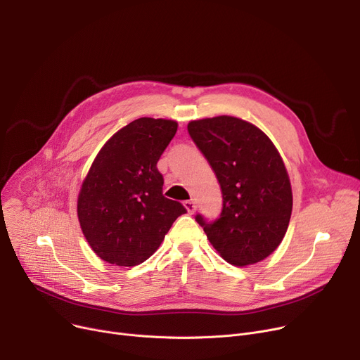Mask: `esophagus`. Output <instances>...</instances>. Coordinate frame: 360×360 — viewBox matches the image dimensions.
Returning a JSON list of instances; mask_svg holds the SVG:
<instances>
[{
  "label": "esophagus",
  "mask_w": 360,
  "mask_h": 360,
  "mask_svg": "<svg viewBox=\"0 0 360 360\" xmlns=\"http://www.w3.org/2000/svg\"><path fill=\"white\" fill-rule=\"evenodd\" d=\"M184 207L186 209V212L190 213V214H193L194 212H195V209H197V205H195V202L193 201V200H188V201H184Z\"/></svg>",
  "instance_id": "34e87169"
}]
</instances>
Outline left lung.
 <instances>
[{
    "mask_svg": "<svg viewBox=\"0 0 360 360\" xmlns=\"http://www.w3.org/2000/svg\"><path fill=\"white\" fill-rule=\"evenodd\" d=\"M188 132L219 181L223 209L213 223L198 214L213 248L236 267L273 254L292 214L288 169L266 132L236 117L188 122Z\"/></svg>",
    "mask_w": 360,
    "mask_h": 360,
    "instance_id": "left-lung-1",
    "label": "left lung"
}]
</instances>
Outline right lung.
<instances>
[{"label": "right lung", "mask_w": 360, "mask_h": 360, "mask_svg": "<svg viewBox=\"0 0 360 360\" xmlns=\"http://www.w3.org/2000/svg\"><path fill=\"white\" fill-rule=\"evenodd\" d=\"M176 129L174 120L139 118L117 131L94 158L77 197V216L90 248L103 261L139 266L186 212L162 194L156 166Z\"/></svg>", "instance_id": "obj_1"}]
</instances>
